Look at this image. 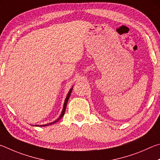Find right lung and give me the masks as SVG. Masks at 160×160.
Here are the masks:
<instances>
[{
    "label": "right lung",
    "mask_w": 160,
    "mask_h": 160,
    "mask_svg": "<svg viewBox=\"0 0 160 160\" xmlns=\"http://www.w3.org/2000/svg\"><path fill=\"white\" fill-rule=\"evenodd\" d=\"M72 89H73V87H72V88H71V89H70V90H69V93H68V94H67V97H66V99H65V100H64V105H63V109H62V113H61V114H60V117H59V118H58L57 120H55V122L50 123V124H48L40 125V127H46V126H47V125H51V124H54V123L57 122L58 121H59V120H60V119L62 118V117H63V115L64 114V112H65V110H66V107H67V102H68L69 98V97H70V95H71V93H72ZM36 127H38V125H36Z\"/></svg>",
    "instance_id": "right-lung-1"
}]
</instances>
